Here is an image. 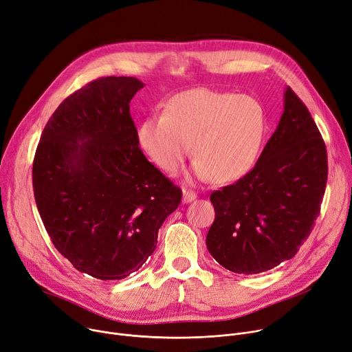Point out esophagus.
Segmentation results:
<instances>
[{
	"label": "esophagus",
	"mask_w": 352,
	"mask_h": 352,
	"mask_svg": "<svg viewBox=\"0 0 352 352\" xmlns=\"http://www.w3.org/2000/svg\"><path fill=\"white\" fill-rule=\"evenodd\" d=\"M195 199H197L195 192L188 191V190H184V191H182V202H184V204H190V202H192V201H195Z\"/></svg>",
	"instance_id": "1"
}]
</instances>
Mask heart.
<instances>
[{
  "mask_svg": "<svg viewBox=\"0 0 352 352\" xmlns=\"http://www.w3.org/2000/svg\"><path fill=\"white\" fill-rule=\"evenodd\" d=\"M267 133L265 106L252 96L197 87L173 96L162 114L137 127V143L150 160L175 173L191 153L194 175L226 184L246 175Z\"/></svg>",
  "mask_w": 352,
  "mask_h": 352,
  "instance_id": "heart-1",
  "label": "heart"
}]
</instances>
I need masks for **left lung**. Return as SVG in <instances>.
<instances>
[{"instance_id":"left-lung-1","label":"left lung","mask_w":352,"mask_h":352,"mask_svg":"<svg viewBox=\"0 0 352 352\" xmlns=\"http://www.w3.org/2000/svg\"><path fill=\"white\" fill-rule=\"evenodd\" d=\"M283 104L253 170L210 195L215 221L206 248L233 273L257 274L292 259L320 214L329 174L325 144L289 86Z\"/></svg>"}]
</instances>
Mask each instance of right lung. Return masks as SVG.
<instances>
[{"instance_id": "1", "label": "right lung", "mask_w": 352, "mask_h": 352, "mask_svg": "<svg viewBox=\"0 0 352 352\" xmlns=\"http://www.w3.org/2000/svg\"><path fill=\"white\" fill-rule=\"evenodd\" d=\"M143 87L127 76L83 86L51 116L34 158V195L52 243L100 280L142 267L181 202V190L138 148L130 100Z\"/></svg>"}]
</instances>
